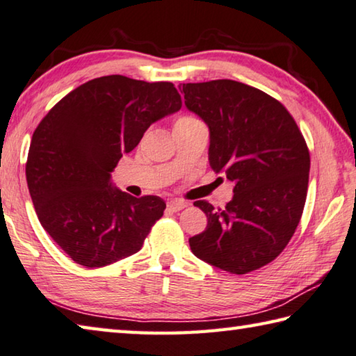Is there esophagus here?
Listing matches in <instances>:
<instances>
[{"instance_id": "esophagus-1", "label": "esophagus", "mask_w": 356, "mask_h": 356, "mask_svg": "<svg viewBox=\"0 0 356 356\" xmlns=\"http://www.w3.org/2000/svg\"><path fill=\"white\" fill-rule=\"evenodd\" d=\"M167 208L173 211V213H177V211H181L184 208H188V203L183 202V200H177V198H175V200L167 202Z\"/></svg>"}]
</instances>
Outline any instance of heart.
Returning <instances> with one entry per match:
<instances>
[{
    "mask_svg": "<svg viewBox=\"0 0 356 356\" xmlns=\"http://www.w3.org/2000/svg\"><path fill=\"white\" fill-rule=\"evenodd\" d=\"M189 120H195V118L194 117H181L178 122H189Z\"/></svg>",
    "mask_w": 356,
    "mask_h": 356,
    "instance_id": "b5f03b06",
    "label": "heart"
}]
</instances>
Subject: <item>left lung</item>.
Masks as SVG:
<instances>
[{
    "mask_svg": "<svg viewBox=\"0 0 356 356\" xmlns=\"http://www.w3.org/2000/svg\"><path fill=\"white\" fill-rule=\"evenodd\" d=\"M184 104L209 128V165L234 183L223 209L195 202L208 217L189 239L204 263L236 275L269 264L300 222L309 152L294 118L275 98L232 79L183 84Z\"/></svg>",
    "mask_w": 356,
    "mask_h": 356,
    "instance_id": "left-lung-1",
    "label": "left lung"
}]
</instances>
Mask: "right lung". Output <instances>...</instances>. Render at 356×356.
Wrapping results in <instances>:
<instances>
[{
    "label": "right lung",
    "instance_id": "obj_1",
    "mask_svg": "<svg viewBox=\"0 0 356 356\" xmlns=\"http://www.w3.org/2000/svg\"><path fill=\"white\" fill-rule=\"evenodd\" d=\"M179 109L172 83L109 74L72 90L35 128L29 194L42 227L74 263L103 267L140 250L165 203L122 192L111 173L149 124Z\"/></svg>",
    "mask_w": 356,
    "mask_h": 356
}]
</instances>
